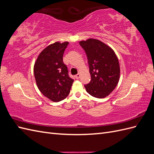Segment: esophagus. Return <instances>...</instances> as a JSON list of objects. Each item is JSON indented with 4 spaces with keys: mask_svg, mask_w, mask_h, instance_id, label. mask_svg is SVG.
<instances>
[{
    "mask_svg": "<svg viewBox=\"0 0 154 154\" xmlns=\"http://www.w3.org/2000/svg\"><path fill=\"white\" fill-rule=\"evenodd\" d=\"M75 78H76V79H79L80 78V74H76L75 75Z\"/></svg>",
    "mask_w": 154,
    "mask_h": 154,
    "instance_id": "34e87169",
    "label": "esophagus"
}]
</instances>
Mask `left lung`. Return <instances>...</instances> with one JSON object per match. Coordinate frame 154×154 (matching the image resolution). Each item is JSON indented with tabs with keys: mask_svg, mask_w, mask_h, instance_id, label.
I'll return each mask as SVG.
<instances>
[{
	"mask_svg": "<svg viewBox=\"0 0 154 154\" xmlns=\"http://www.w3.org/2000/svg\"><path fill=\"white\" fill-rule=\"evenodd\" d=\"M80 45L86 53L91 76V82L84 85L86 91L97 98H103L118 83V59L112 49L98 40L81 41Z\"/></svg>",
	"mask_w": 154,
	"mask_h": 154,
	"instance_id": "left-lung-1",
	"label": "left lung"
}]
</instances>
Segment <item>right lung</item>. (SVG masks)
Wrapping results in <instances>:
<instances>
[{
  "mask_svg": "<svg viewBox=\"0 0 154 154\" xmlns=\"http://www.w3.org/2000/svg\"><path fill=\"white\" fill-rule=\"evenodd\" d=\"M68 44L66 42L49 45L40 53L35 63L34 74L38 89L54 102L66 98L74 82L63 62V55Z\"/></svg>",
  "mask_w": 154,
  "mask_h": 154,
  "instance_id": "right-lung-1",
  "label": "right lung"
}]
</instances>
